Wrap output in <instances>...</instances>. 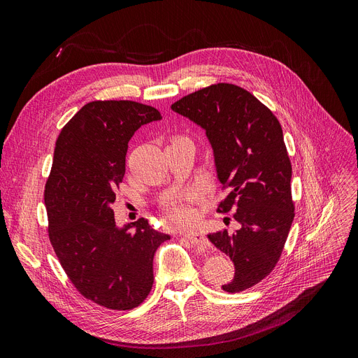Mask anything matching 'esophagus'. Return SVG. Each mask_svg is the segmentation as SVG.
Instances as JSON below:
<instances>
[{
	"instance_id": "1",
	"label": "esophagus",
	"mask_w": 358,
	"mask_h": 358,
	"mask_svg": "<svg viewBox=\"0 0 358 358\" xmlns=\"http://www.w3.org/2000/svg\"><path fill=\"white\" fill-rule=\"evenodd\" d=\"M182 236L186 237L187 241H190L193 245L205 246V245L208 243L206 237H205L202 233H199V231H184V233H182Z\"/></svg>"
}]
</instances>
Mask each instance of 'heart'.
Wrapping results in <instances>:
<instances>
[{"instance_id": "heart-1", "label": "heart", "mask_w": 358, "mask_h": 358, "mask_svg": "<svg viewBox=\"0 0 358 358\" xmlns=\"http://www.w3.org/2000/svg\"><path fill=\"white\" fill-rule=\"evenodd\" d=\"M199 197V192L194 189H186L180 192L174 199H171L165 208L164 213L166 218L177 224H192L197 220V210L194 208V202Z\"/></svg>"}]
</instances>
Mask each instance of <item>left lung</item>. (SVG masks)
<instances>
[{
  "label": "left lung",
  "instance_id": "8db88e82",
  "mask_svg": "<svg viewBox=\"0 0 358 358\" xmlns=\"http://www.w3.org/2000/svg\"><path fill=\"white\" fill-rule=\"evenodd\" d=\"M171 109L201 125L214 149L220 182L229 189L217 213L233 210L239 227L208 239L234 262V279L222 290L242 292L274 270L295 217L282 125L254 94L227 83L197 90Z\"/></svg>",
  "mask_w": 358,
  "mask_h": 358
}]
</instances>
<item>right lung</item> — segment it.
I'll list each match as a JSON object with an SVG mask.
<instances>
[{
	"mask_svg": "<svg viewBox=\"0 0 358 358\" xmlns=\"http://www.w3.org/2000/svg\"><path fill=\"white\" fill-rule=\"evenodd\" d=\"M159 119L157 109L137 101H90L56 141L44 192L50 242L78 292L109 310H132L148 298L153 257L171 239L144 218L117 229L112 209L128 141Z\"/></svg>",
	"mask_w": 358,
	"mask_h": 358,
	"instance_id": "right-lung-1",
	"label": "right lung"
}]
</instances>
